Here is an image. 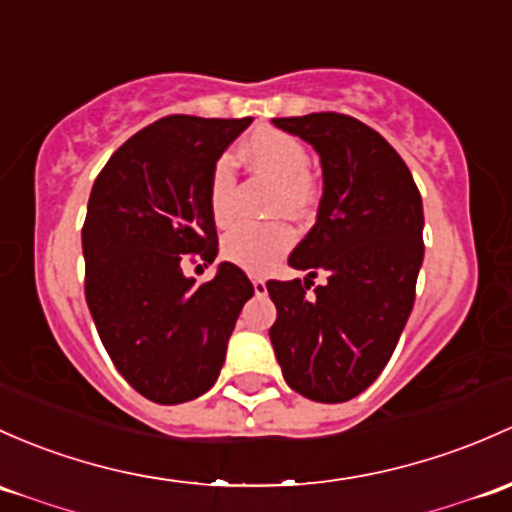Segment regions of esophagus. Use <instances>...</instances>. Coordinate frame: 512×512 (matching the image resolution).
<instances>
[{
  "mask_svg": "<svg viewBox=\"0 0 512 512\" xmlns=\"http://www.w3.org/2000/svg\"><path fill=\"white\" fill-rule=\"evenodd\" d=\"M252 287H255V294H265L267 292V284L262 277H252Z\"/></svg>",
  "mask_w": 512,
  "mask_h": 512,
  "instance_id": "esophagus-1",
  "label": "esophagus"
}]
</instances>
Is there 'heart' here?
Wrapping results in <instances>:
<instances>
[{"mask_svg":"<svg viewBox=\"0 0 512 512\" xmlns=\"http://www.w3.org/2000/svg\"><path fill=\"white\" fill-rule=\"evenodd\" d=\"M242 159L260 174L277 181L272 196V215L301 218L314 206V181L309 176V154L304 144L282 129L262 127L255 129L240 147ZM235 166L225 154L213 164L208 179V206L218 225H228L235 215ZM297 233L284 220L272 223H238L225 233L223 255L225 260L247 272H270L289 250Z\"/></svg>","mask_w":512,"mask_h":512,"instance_id":"1","label":"heart"}]
</instances>
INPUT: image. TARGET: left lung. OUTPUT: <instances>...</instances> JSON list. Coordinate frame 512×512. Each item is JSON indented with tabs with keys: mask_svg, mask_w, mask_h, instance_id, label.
Listing matches in <instances>:
<instances>
[{
	"mask_svg": "<svg viewBox=\"0 0 512 512\" xmlns=\"http://www.w3.org/2000/svg\"><path fill=\"white\" fill-rule=\"evenodd\" d=\"M272 122L316 149L324 196L314 228L289 255L294 270L309 272L304 282H267L277 306L270 341L292 390L346 402L383 373L410 319L424 260L422 196L400 154L355 117L311 112ZM319 271L327 284L309 298Z\"/></svg>",
	"mask_w": 512,
	"mask_h": 512,
	"instance_id": "8db88e82",
	"label": "left lung"
}]
</instances>
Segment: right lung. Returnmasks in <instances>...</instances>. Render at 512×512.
Returning a JSON list of instances; mask_svg holds the SVG:
<instances>
[{
    "label": "right lung",
    "mask_w": 512,
    "mask_h": 512,
    "mask_svg": "<svg viewBox=\"0 0 512 512\" xmlns=\"http://www.w3.org/2000/svg\"><path fill=\"white\" fill-rule=\"evenodd\" d=\"M250 122L164 117L129 137L90 191L85 301L122 378L159 405L211 390L242 304L255 294L233 262H220L203 284L181 270L186 257L211 265L218 255L208 179Z\"/></svg>",
    "instance_id": "obj_1"
}]
</instances>
